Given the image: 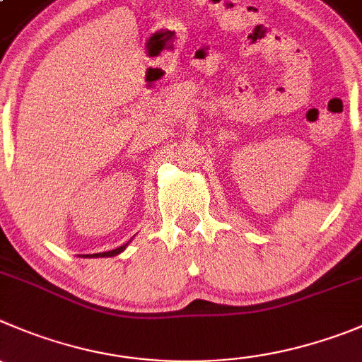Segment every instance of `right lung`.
I'll use <instances>...</instances> for the list:
<instances>
[{"label": "right lung", "instance_id": "obj_1", "mask_svg": "<svg viewBox=\"0 0 362 362\" xmlns=\"http://www.w3.org/2000/svg\"><path fill=\"white\" fill-rule=\"evenodd\" d=\"M129 242H132V240H129ZM129 242L124 243L122 247H119V249H115V250H108V252H99V254H87V256H83V257H113V256H117V254L122 252V250L129 245Z\"/></svg>", "mask_w": 362, "mask_h": 362}]
</instances>
